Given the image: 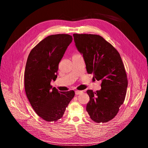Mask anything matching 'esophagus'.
Masks as SVG:
<instances>
[{
  "mask_svg": "<svg viewBox=\"0 0 148 148\" xmlns=\"http://www.w3.org/2000/svg\"><path fill=\"white\" fill-rule=\"evenodd\" d=\"M82 93H83V92L82 91H79V90H76V91L75 92V95H80V94H81Z\"/></svg>",
  "mask_w": 148,
  "mask_h": 148,
  "instance_id": "1",
  "label": "esophagus"
}]
</instances>
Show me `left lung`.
<instances>
[{
    "mask_svg": "<svg viewBox=\"0 0 148 148\" xmlns=\"http://www.w3.org/2000/svg\"><path fill=\"white\" fill-rule=\"evenodd\" d=\"M77 50L82 55L87 71L101 81V90H88L90 101L86 110L98 123L111 121L117 114L125 98L128 80L119 52L99 35L74 34Z\"/></svg>",
    "mask_w": 148,
    "mask_h": 148,
    "instance_id": "left-lung-1",
    "label": "left lung"
}]
</instances>
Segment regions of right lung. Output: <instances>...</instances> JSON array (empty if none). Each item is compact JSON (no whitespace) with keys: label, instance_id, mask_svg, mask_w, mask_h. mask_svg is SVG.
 <instances>
[{"label":"right lung","instance_id":"right-lung-1","mask_svg":"<svg viewBox=\"0 0 148 148\" xmlns=\"http://www.w3.org/2000/svg\"><path fill=\"white\" fill-rule=\"evenodd\" d=\"M73 41L68 34L47 37L32 49L25 71V87L33 109L44 121L55 122L63 117L75 93L59 92L50 82L57 78L60 61Z\"/></svg>","mask_w":148,"mask_h":148}]
</instances>
